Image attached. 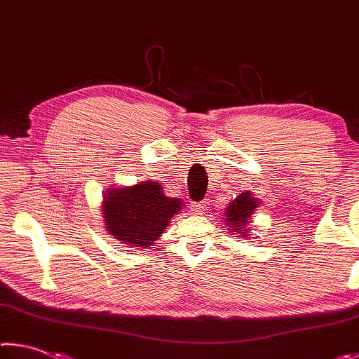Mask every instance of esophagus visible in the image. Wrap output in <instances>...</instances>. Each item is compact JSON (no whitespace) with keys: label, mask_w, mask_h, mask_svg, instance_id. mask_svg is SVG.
<instances>
[{"label":"esophagus","mask_w":359,"mask_h":359,"mask_svg":"<svg viewBox=\"0 0 359 359\" xmlns=\"http://www.w3.org/2000/svg\"><path fill=\"white\" fill-rule=\"evenodd\" d=\"M191 205H193V210L198 212V214H199V212L205 210V205H208V204H205V203H193Z\"/></svg>","instance_id":"34e87169"}]
</instances>
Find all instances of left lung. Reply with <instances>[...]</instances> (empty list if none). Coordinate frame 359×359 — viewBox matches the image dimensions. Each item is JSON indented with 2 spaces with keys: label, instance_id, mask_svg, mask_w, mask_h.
<instances>
[{
  "label": "left lung",
  "instance_id": "8db88e82",
  "mask_svg": "<svg viewBox=\"0 0 359 359\" xmlns=\"http://www.w3.org/2000/svg\"><path fill=\"white\" fill-rule=\"evenodd\" d=\"M261 201L255 199L250 191L241 193L233 203L228 204L226 209V222L228 226L233 231V234H238L239 238L247 236V224L250 222V215L258 208Z\"/></svg>",
  "mask_w": 359,
  "mask_h": 359
}]
</instances>
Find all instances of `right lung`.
I'll list each match as a JSON object with an SVG mask.
<instances>
[{"mask_svg": "<svg viewBox=\"0 0 359 359\" xmlns=\"http://www.w3.org/2000/svg\"><path fill=\"white\" fill-rule=\"evenodd\" d=\"M180 208V199L165 196L160 184L142 182L131 188L107 190L102 217L115 239L145 248L160 238Z\"/></svg>", "mask_w": 359, "mask_h": 359, "instance_id": "right-lung-1", "label": "right lung"}]
</instances>
